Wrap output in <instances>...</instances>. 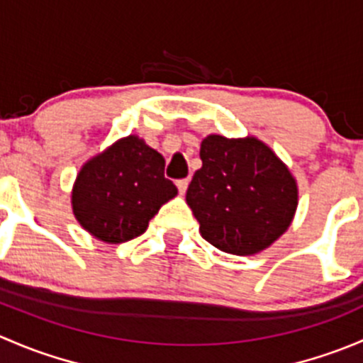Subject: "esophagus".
<instances>
[{
	"mask_svg": "<svg viewBox=\"0 0 363 363\" xmlns=\"http://www.w3.org/2000/svg\"><path fill=\"white\" fill-rule=\"evenodd\" d=\"M175 184H177L179 193H181V195H184L186 189H188V186H189V179H181V181H177Z\"/></svg>",
	"mask_w": 363,
	"mask_h": 363,
	"instance_id": "obj_1",
	"label": "esophagus"
}]
</instances>
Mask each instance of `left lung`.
<instances>
[{
    "instance_id": "obj_1",
    "label": "left lung",
    "mask_w": 363,
    "mask_h": 363,
    "mask_svg": "<svg viewBox=\"0 0 363 363\" xmlns=\"http://www.w3.org/2000/svg\"><path fill=\"white\" fill-rule=\"evenodd\" d=\"M186 202L200 233L225 252L247 256L279 239L294 219L296 182L263 142L208 135Z\"/></svg>"
}]
</instances>
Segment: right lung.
<instances>
[{"label": "right lung", "instance_id": "right-lung-1", "mask_svg": "<svg viewBox=\"0 0 363 363\" xmlns=\"http://www.w3.org/2000/svg\"><path fill=\"white\" fill-rule=\"evenodd\" d=\"M177 188L164 177V160L138 137L123 138L77 175L73 214L104 242L121 244L142 235Z\"/></svg>", "mask_w": 363, "mask_h": 363}]
</instances>
